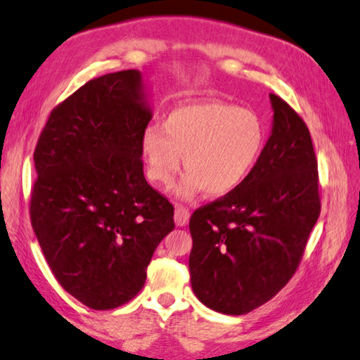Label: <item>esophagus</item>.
I'll use <instances>...</instances> for the list:
<instances>
[{"label": "esophagus", "mask_w": 360, "mask_h": 360, "mask_svg": "<svg viewBox=\"0 0 360 360\" xmlns=\"http://www.w3.org/2000/svg\"><path fill=\"white\" fill-rule=\"evenodd\" d=\"M190 210L186 209L185 205L175 204V224L176 226H186L190 221Z\"/></svg>", "instance_id": "1"}]
</instances>
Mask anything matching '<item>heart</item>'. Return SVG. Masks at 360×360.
<instances>
[{"label": "heart", "mask_w": 360, "mask_h": 360, "mask_svg": "<svg viewBox=\"0 0 360 360\" xmlns=\"http://www.w3.org/2000/svg\"><path fill=\"white\" fill-rule=\"evenodd\" d=\"M267 129L259 115L223 101H194L176 105L161 129L143 131L141 147L153 184L170 186L181 167L186 175L180 193L204 191L218 199L237 191L259 162Z\"/></svg>", "instance_id": "b5f03b06"}]
</instances>
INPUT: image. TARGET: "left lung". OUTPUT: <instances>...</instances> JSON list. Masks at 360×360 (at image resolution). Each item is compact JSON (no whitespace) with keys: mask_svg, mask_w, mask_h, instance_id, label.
Returning a JSON list of instances; mask_svg holds the SVG:
<instances>
[{"mask_svg":"<svg viewBox=\"0 0 360 360\" xmlns=\"http://www.w3.org/2000/svg\"><path fill=\"white\" fill-rule=\"evenodd\" d=\"M270 101L272 134L253 172L190 219L193 291L212 310L236 316L288 285L321 213L310 131L285 99L270 93Z\"/></svg>","mask_w":360,"mask_h":360,"instance_id":"8db88e82","label":"left lung"}]
</instances>
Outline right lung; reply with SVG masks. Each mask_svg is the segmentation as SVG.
Here are the masks:
<instances>
[{
  "label": "right lung",
  "instance_id": "obj_1",
  "mask_svg": "<svg viewBox=\"0 0 360 360\" xmlns=\"http://www.w3.org/2000/svg\"><path fill=\"white\" fill-rule=\"evenodd\" d=\"M151 120L136 69L91 79L50 112L34 148L31 226L55 278L93 310L134 299L174 205L143 176Z\"/></svg>",
  "mask_w": 360,
  "mask_h": 360
}]
</instances>
